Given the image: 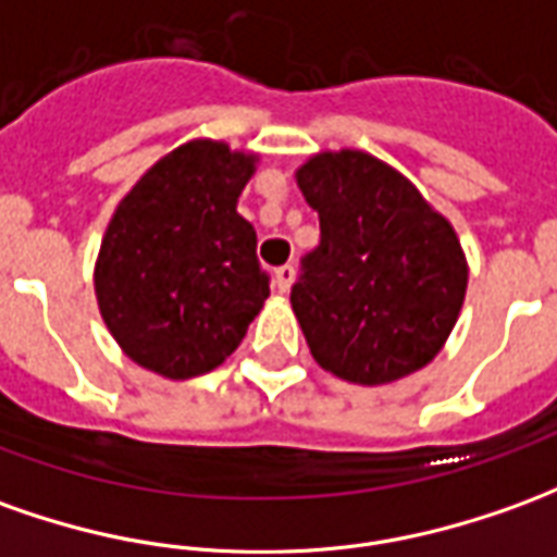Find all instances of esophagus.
I'll list each match as a JSON object with an SVG mask.
<instances>
[{
	"label": "esophagus",
	"instance_id": "34e87169",
	"mask_svg": "<svg viewBox=\"0 0 557 557\" xmlns=\"http://www.w3.org/2000/svg\"><path fill=\"white\" fill-rule=\"evenodd\" d=\"M292 283H295V268L292 265H280L277 271H274V286H277V292H286L292 289Z\"/></svg>",
	"mask_w": 557,
	"mask_h": 557
}]
</instances>
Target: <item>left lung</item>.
Wrapping results in <instances>:
<instances>
[{"label": "left lung", "mask_w": 557, "mask_h": 557, "mask_svg": "<svg viewBox=\"0 0 557 557\" xmlns=\"http://www.w3.org/2000/svg\"><path fill=\"white\" fill-rule=\"evenodd\" d=\"M295 181L322 228L292 289L310 356L359 386L425 368L468 292L453 223L398 169L352 147L307 157Z\"/></svg>", "instance_id": "8db88e82"}]
</instances>
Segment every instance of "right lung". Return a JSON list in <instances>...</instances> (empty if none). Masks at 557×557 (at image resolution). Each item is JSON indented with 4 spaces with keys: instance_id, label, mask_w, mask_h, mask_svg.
I'll return each instance as SVG.
<instances>
[{
    "instance_id": "obj_1",
    "label": "right lung",
    "mask_w": 557,
    "mask_h": 557,
    "mask_svg": "<svg viewBox=\"0 0 557 557\" xmlns=\"http://www.w3.org/2000/svg\"><path fill=\"white\" fill-rule=\"evenodd\" d=\"M259 153L189 138L116 205L92 268L96 305L135 364L189 380L220 368L265 307L256 232L238 198Z\"/></svg>"
}]
</instances>
